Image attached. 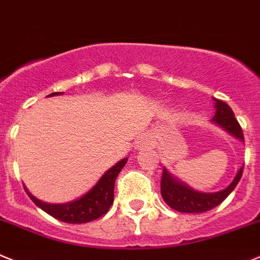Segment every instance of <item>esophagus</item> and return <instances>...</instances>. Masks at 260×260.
<instances>
[{
  "label": "esophagus",
  "instance_id": "34e87169",
  "mask_svg": "<svg viewBox=\"0 0 260 260\" xmlns=\"http://www.w3.org/2000/svg\"><path fill=\"white\" fill-rule=\"evenodd\" d=\"M153 145V141L152 139L149 136H141L139 139V141H137V148H144V146H152Z\"/></svg>",
  "mask_w": 260,
  "mask_h": 260
}]
</instances>
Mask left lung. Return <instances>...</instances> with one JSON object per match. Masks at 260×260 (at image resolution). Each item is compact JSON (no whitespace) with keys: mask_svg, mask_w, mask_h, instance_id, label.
Wrapping results in <instances>:
<instances>
[{"mask_svg":"<svg viewBox=\"0 0 260 260\" xmlns=\"http://www.w3.org/2000/svg\"><path fill=\"white\" fill-rule=\"evenodd\" d=\"M214 101H216V106H214L216 114H214L212 121L218 124L232 136L241 140L243 143L245 137H243L242 128L234 117L233 110L222 101H218V99H214ZM242 173L243 166L239 169L233 182L226 188L218 191V192L204 193L192 189L186 183L174 178L166 169H164L161 178V195L166 204L175 211L183 212V213H202V212H207L217 207L218 204L224 202L230 195V192L236 188L239 179L242 177Z\"/></svg>","mask_w":260,"mask_h":260,"instance_id":"8db88e82","label":"left lung"}]
</instances>
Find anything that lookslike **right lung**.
I'll list each match as a JSON object with an SVG mask.
<instances>
[{"label": "right lung", "mask_w": 260, "mask_h": 260, "mask_svg": "<svg viewBox=\"0 0 260 260\" xmlns=\"http://www.w3.org/2000/svg\"><path fill=\"white\" fill-rule=\"evenodd\" d=\"M62 92H52L48 96L58 95ZM128 158H123L121 161L117 162L110 170L103 174V177L98 180V183L90 189L89 192L81 196L74 202L67 203V204H48L44 203L35 196L28 192V189L24 187L28 198L35 203L40 209L68 224H85L92 220L102 217L110 209L114 203V187L115 180L121 169L125 166Z\"/></svg>", "instance_id": "add662e5"}]
</instances>
